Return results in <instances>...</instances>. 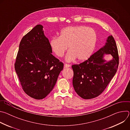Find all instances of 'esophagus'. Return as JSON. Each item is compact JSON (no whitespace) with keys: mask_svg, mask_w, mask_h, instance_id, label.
<instances>
[{"mask_svg":"<svg viewBox=\"0 0 130 130\" xmlns=\"http://www.w3.org/2000/svg\"><path fill=\"white\" fill-rule=\"evenodd\" d=\"M70 66V65L69 64H64V68H68Z\"/></svg>","mask_w":130,"mask_h":130,"instance_id":"obj_1","label":"esophagus"}]
</instances>
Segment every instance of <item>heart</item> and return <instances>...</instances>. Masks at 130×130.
Returning <instances> with one entry per match:
<instances>
[{
  "label": "heart",
  "mask_w": 130,
  "mask_h": 130,
  "mask_svg": "<svg viewBox=\"0 0 130 130\" xmlns=\"http://www.w3.org/2000/svg\"><path fill=\"white\" fill-rule=\"evenodd\" d=\"M97 40L95 31L86 26H71L63 29L60 37L52 38L50 46L59 58H62L68 49L70 50L66 57L67 62L76 58L79 61L88 59L93 52Z\"/></svg>",
  "instance_id": "1"
}]
</instances>
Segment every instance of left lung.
<instances>
[{"label": "left lung", "instance_id": "8db88e82", "mask_svg": "<svg viewBox=\"0 0 130 130\" xmlns=\"http://www.w3.org/2000/svg\"><path fill=\"white\" fill-rule=\"evenodd\" d=\"M105 45L84 62L72 65V84L77 94L84 99L99 96L106 88L118 69L119 55L116 42L109 36ZM104 54L112 55V60L106 62Z\"/></svg>", "mask_w": 130, "mask_h": 130}]
</instances>
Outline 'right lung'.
Segmentation results:
<instances>
[{
	"label": "right lung",
	"mask_w": 130,
	"mask_h": 130,
	"mask_svg": "<svg viewBox=\"0 0 130 130\" xmlns=\"http://www.w3.org/2000/svg\"><path fill=\"white\" fill-rule=\"evenodd\" d=\"M41 25L22 38L14 64L25 93L35 99L45 98L53 89L64 64L52 54Z\"/></svg>",
	"instance_id": "obj_1"
}]
</instances>
